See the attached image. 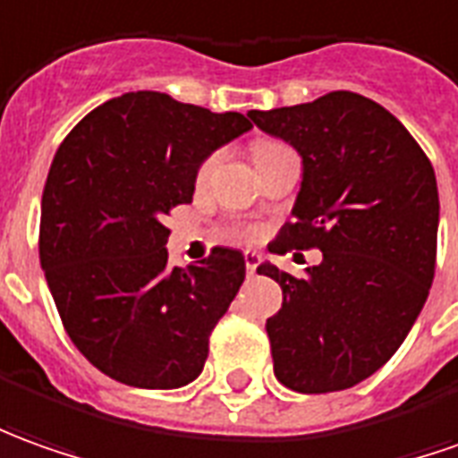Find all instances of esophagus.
Instances as JSON below:
<instances>
[{"label":"esophagus","instance_id":"esophagus-1","mask_svg":"<svg viewBox=\"0 0 458 458\" xmlns=\"http://www.w3.org/2000/svg\"><path fill=\"white\" fill-rule=\"evenodd\" d=\"M258 266H260V255H258V253H245V268H248V276H255Z\"/></svg>","mask_w":458,"mask_h":458}]
</instances>
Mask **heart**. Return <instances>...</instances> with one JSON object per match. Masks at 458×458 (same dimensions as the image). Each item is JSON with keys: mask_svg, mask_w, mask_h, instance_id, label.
Returning <instances> with one entry per match:
<instances>
[{"mask_svg": "<svg viewBox=\"0 0 458 458\" xmlns=\"http://www.w3.org/2000/svg\"><path fill=\"white\" fill-rule=\"evenodd\" d=\"M270 148H278V142H258V145L253 148V155H255V152L270 150ZM210 167H213V157H210V160H205V163H203V167H200V177L208 175V170H210Z\"/></svg>", "mask_w": 458, "mask_h": 458, "instance_id": "obj_1", "label": "heart"}]
</instances>
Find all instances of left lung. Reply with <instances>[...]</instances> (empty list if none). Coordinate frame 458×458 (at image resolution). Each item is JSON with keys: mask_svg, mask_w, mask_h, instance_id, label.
Masks as SVG:
<instances>
[{"mask_svg": "<svg viewBox=\"0 0 458 458\" xmlns=\"http://www.w3.org/2000/svg\"><path fill=\"white\" fill-rule=\"evenodd\" d=\"M248 117L303 160L293 220L268 248L323 253L306 278L258 266L283 291L281 310L266 323L273 371L298 394L344 391L399 351L428 298L434 167L391 112L346 89Z\"/></svg>", "mask_w": 458, "mask_h": 458, "instance_id": "left-lung-1", "label": "left lung"}]
</instances>
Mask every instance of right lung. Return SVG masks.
Returning <instances> with one entry per match:
<instances>
[{
	"instance_id": "1",
	"label": "right lung",
	"mask_w": 458,
	"mask_h": 458,
	"mask_svg": "<svg viewBox=\"0 0 458 458\" xmlns=\"http://www.w3.org/2000/svg\"><path fill=\"white\" fill-rule=\"evenodd\" d=\"M253 124L163 92H127L59 145L42 192L39 263L64 331L95 369L135 388H180L208 359L245 281L233 248L167 266L165 216L192 203L200 165Z\"/></svg>"
}]
</instances>
